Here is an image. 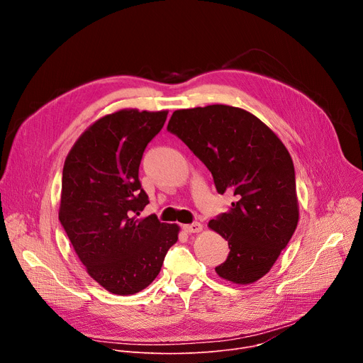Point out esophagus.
I'll use <instances>...</instances> for the list:
<instances>
[{
	"label": "esophagus",
	"instance_id": "34e87169",
	"mask_svg": "<svg viewBox=\"0 0 363 363\" xmlns=\"http://www.w3.org/2000/svg\"><path fill=\"white\" fill-rule=\"evenodd\" d=\"M202 230V225L199 223H192V224H186L184 225V231L188 233V234H192V233H199Z\"/></svg>",
	"mask_w": 363,
	"mask_h": 363
}]
</instances>
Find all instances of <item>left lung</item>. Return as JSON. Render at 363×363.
I'll return each instance as SVG.
<instances>
[{
    "label": "left lung",
    "mask_w": 363,
    "mask_h": 363,
    "mask_svg": "<svg viewBox=\"0 0 363 363\" xmlns=\"http://www.w3.org/2000/svg\"><path fill=\"white\" fill-rule=\"evenodd\" d=\"M168 130L210 169L230 210L208 223L228 241L221 279L250 284L266 276L298 223L296 175L289 150L252 113L227 105L175 111Z\"/></svg>",
    "instance_id": "left-lung-1"
}]
</instances>
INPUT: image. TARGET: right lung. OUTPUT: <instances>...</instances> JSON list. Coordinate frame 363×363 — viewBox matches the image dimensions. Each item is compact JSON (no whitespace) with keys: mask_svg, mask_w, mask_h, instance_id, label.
I'll return each mask as SVG.
<instances>
[{"mask_svg":"<svg viewBox=\"0 0 363 363\" xmlns=\"http://www.w3.org/2000/svg\"><path fill=\"white\" fill-rule=\"evenodd\" d=\"M167 116L138 109L103 116L65 161L59 220L89 276L113 294L147 287L178 241L177 224L136 218L149 203L139 181L142 155Z\"/></svg>","mask_w":363,"mask_h":363,"instance_id":"obj_1","label":"right lung"}]
</instances>
